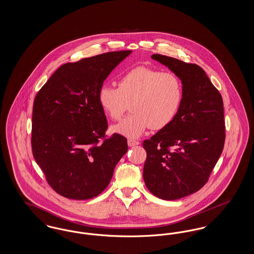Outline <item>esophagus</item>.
<instances>
[{
    "label": "esophagus",
    "instance_id": "34e87169",
    "mask_svg": "<svg viewBox=\"0 0 254 254\" xmlns=\"http://www.w3.org/2000/svg\"><path fill=\"white\" fill-rule=\"evenodd\" d=\"M127 144L129 146H135V145H139V142L138 141H135V140H133V139H128L127 140Z\"/></svg>",
    "mask_w": 254,
    "mask_h": 254
}]
</instances>
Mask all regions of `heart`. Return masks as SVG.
<instances>
[{"label": "heart", "instance_id": "b5f03b06", "mask_svg": "<svg viewBox=\"0 0 254 254\" xmlns=\"http://www.w3.org/2000/svg\"><path fill=\"white\" fill-rule=\"evenodd\" d=\"M117 85H101L98 102L111 120L120 119L130 104L132 113L112 127L113 132L125 137L138 138L149 127L163 129L181 109L184 88L175 73L139 65L123 73Z\"/></svg>", "mask_w": 254, "mask_h": 254}]
</instances>
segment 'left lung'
<instances>
[{
    "mask_svg": "<svg viewBox=\"0 0 254 254\" xmlns=\"http://www.w3.org/2000/svg\"><path fill=\"white\" fill-rule=\"evenodd\" d=\"M181 79L184 97L175 120L143 142V177L148 190L176 200L201 190L224 149L223 99L204 69L195 64L153 54Z\"/></svg>",
    "mask_w": 254,
    "mask_h": 254,
    "instance_id": "1",
    "label": "left lung"
}]
</instances>
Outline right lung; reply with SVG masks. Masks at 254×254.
Masks as SVG:
<instances>
[{"label":"right lung","instance_id":"1","mask_svg":"<svg viewBox=\"0 0 254 254\" xmlns=\"http://www.w3.org/2000/svg\"><path fill=\"white\" fill-rule=\"evenodd\" d=\"M131 50L107 52L66 63L38 91L33 103V157L54 191L74 200L102 193L126 152L120 134L107 136L98 91Z\"/></svg>","mask_w":254,"mask_h":254}]
</instances>
